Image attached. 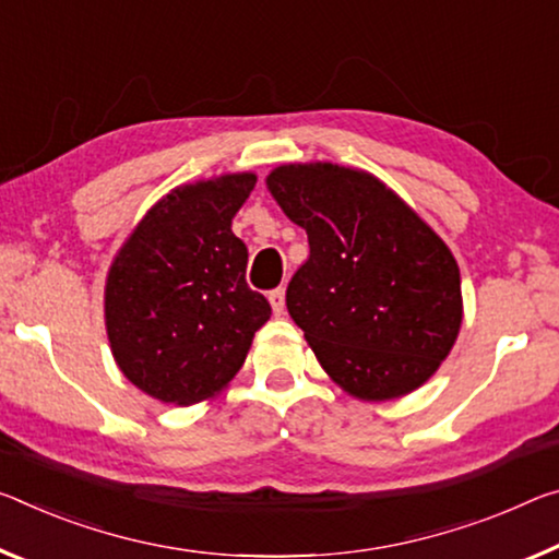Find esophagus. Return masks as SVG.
Segmentation results:
<instances>
[{
    "mask_svg": "<svg viewBox=\"0 0 559 559\" xmlns=\"http://www.w3.org/2000/svg\"><path fill=\"white\" fill-rule=\"evenodd\" d=\"M269 300H271V308H273V313L276 316H281L283 311H286V288H276V290H271L269 294Z\"/></svg>",
    "mask_w": 559,
    "mask_h": 559,
    "instance_id": "esophagus-1",
    "label": "esophagus"
}]
</instances>
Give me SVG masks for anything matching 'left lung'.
<instances>
[{
    "label": "left lung",
    "instance_id": "obj_1",
    "mask_svg": "<svg viewBox=\"0 0 559 559\" xmlns=\"http://www.w3.org/2000/svg\"><path fill=\"white\" fill-rule=\"evenodd\" d=\"M286 216L306 228V263L288 313L325 373L360 401L423 385L453 348L463 296L448 246L376 176L290 164L269 176Z\"/></svg>",
    "mask_w": 559,
    "mask_h": 559
}]
</instances>
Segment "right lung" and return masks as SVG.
Wrapping results in <instances>:
<instances>
[{"label":"right lung","mask_w":559,"mask_h":559,"mask_svg":"<svg viewBox=\"0 0 559 559\" xmlns=\"http://www.w3.org/2000/svg\"><path fill=\"white\" fill-rule=\"evenodd\" d=\"M253 174L181 186L148 211L106 281V333L121 373L164 403L191 405L243 366L271 304L246 283L231 218Z\"/></svg>","instance_id":"obj_1"}]
</instances>
